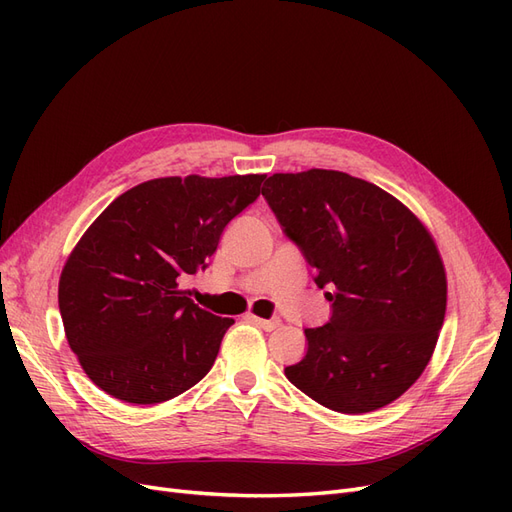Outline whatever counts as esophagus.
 Segmentation results:
<instances>
[{
	"label": "esophagus",
	"mask_w": 512,
	"mask_h": 512,
	"mask_svg": "<svg viewBox=\"0 0 512 512\" xmlns=\"http://www.w3.org/2000/svg\"><path fill=\"white\" fill-rule=\"evenodd\" d=\"M250 320L254 322V324H258L260 329H265V331H273V329H277L282 324V320L280 318H271V320H267V318H258V316H250Z\"/></svg>",
	"instance_id": "34e87169"
}]
</instances>
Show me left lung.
I'll return each mask as SVG.
<instances>
[{
	"label": "left lung",
	"mask_w": 512,
	"mask_h": 512,
	"mask_svg": "<svg viewBox=\"0 0 512 512\" xmlns=\"http://www.w3.org/2000/svg\"><path fill=\"white\" fill-rule=\"evenodd\" d=\"M267 198L301 247L331 320L305 329L286 378L320 406L363 414L421 378L446 314V271L427 226L378 185L339 170L275 173Z\"/></svg>",
	"instance_id": "left-lung-1"
}]
</instances>
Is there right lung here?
<instances>
[{
    "label": "right lung",
    "mask_w": 512,
    "mask_h": 512,
    "mask_svg": "<svg viewBox=\"0 0 512 512\" xmlns=\"http://www.w3.org/2000/svg\"><path fill=\"white\" fill-rule=\"evenodd\" d=\"M267 175L162 177L108 205L59 277L66 339L87 378L128 404H162L207 376L235 324L181 282L218 250L226 224Z\"/></svg>",
    "instance_id": "right-lung-1"
}]
</instances>
